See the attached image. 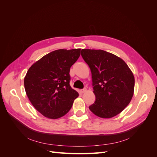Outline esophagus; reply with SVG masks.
Listing matches in <instances>:
<instances>
[{"instance_id":"34e87169","label":"esophagus","mask_w":157,"mask_h":157,"mask_svg":"<svg viewBox=\"0 0 157 157\" xmlns=\"http://www.w3.org/2000/svg\"><path fill=\"white\" fill-rule=\"evenodd\" d=\"M86 91H87V89L86 88H84L82 90H80V92H81V93H84V92H86Z\"/></svg>"}]
</instances>
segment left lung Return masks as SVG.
<instances>
[{
    "label": "left lung",
    "mask_w": 157,
    "mask_h": 157,
    "mask_svg": "<svg viewBox=\"0 0 157 157\" xmlns=\"http://www.w3.org/2000/svg\"><path fill=\"white\" fill-rule=\"evenodd\" d=\"M81 56L91 70L96 96L90 110L103 118L118 115L134 95L135 79L132 71L119 57L102 50L82 49Z\"/></svg>",
    "instance_id": "obj_1"
}]
</instances>
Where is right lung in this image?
Here are the masks:
<instances>
[{"label":"right lung","mask_w":157,"mask_h":157,"mask_svg":"<svg viewBox=\"0 0 157 157\" xmlns=\"http://www.w3.org/2000/svg\"><path fill=\"white\" fill-rule=\"evenodd\" d=\"M80 49L54 50L33 63L24 78L27 96L36 110L50 119L65 115L78 93L71 87L70 68Z\"/></svg>","instance_id":"add662e5"}]
</instances>
